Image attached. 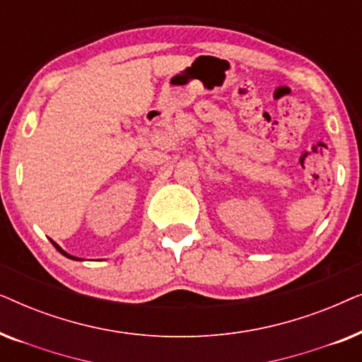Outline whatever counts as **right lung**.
Returning a JSON list of instances; mask_svg holds the SVG:
<instances>
[{
    "label": "right lung",
    "instance_id": "add662e5",
    "mask_svg": "<svg viewBox=\"0 0 362 362\" xmlns=\"http://www.w3.org/2000/svg\"><path fill=\"white\" fill-rule=\"evenodd\" d=\"M51 242H52V240H51ZM52 244H54V247H56V249H57L59 252H61V254H62V255H66V257H67V259H76V260H81V259H77V257H72V255H69V254H67V252H64V250L61 249V247H59V245L56 244V242H52Z\"/></svg>",
    "mask_w": 362,
    "mask_h": 362
}]
</instances>
